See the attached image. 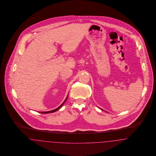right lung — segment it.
I'll return each instance as SVG.
<instances>
[{
	"mask_svg": "<svg viewBox=\"0 0 156 156\" xmlns=\"http://www.w3.org/2000/svg\"><path fill=\"white\" fill-rule=\"evenodd\" d=\"M67 98H68V96H67V98L66 99V100L64 101V102L62 103V104H61L60 106H59L58 108H57V109H54V110H52V111H47V112H40V113H53V112H55L57 111H58V109H59V108H61V107H62V106L63 105V104H64V102H66V101L67 100Z\"/></svg>",
	"mask_w": 156,
	"mask_h": 156,
	"instance_id": "add662e5",
	"label": "right lung"
}]
</instances>
